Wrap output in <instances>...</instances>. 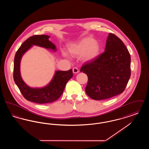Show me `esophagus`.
I'll use <instances>...</instances> for the list:
<instances>
[{
    "label": "esophagus",
    "mask_w": 149,
    "mask_h": 149,
    "mask_svg": "<svg viewBox=\"0 0 149 149\" xmlns=\"http://www.w3.org/2000/svg\"><path fill=\"white\" fill-rule=\"evenodd\" d=\"M72 71H73V72H74V74H77L78 72H79V70H78V69L77 68H74L72 69Z\"/></svg>",
    "instance_id": "esophagus-1"
}]
</instances>
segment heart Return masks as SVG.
<instances>
[{"label":"heart","mask_w":149,"mask_h":149,"mask_svg":"<svg viewBox=\"0 0 149 149\" xmlns=\"http://www.w3.org/2000/svg\"><path fill=\"white\" fill-rule=\"evenodd\" d=\"M68 50L73 56H80L84 62H89L98 56L100 52V47L98 43L91 37H86L76 42L70 43ZM65 56L67 54L64 52Z\"/></svg>","instance_id":"1"}]
</instances>
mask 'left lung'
I'll return each instance as SVG.
<instances>
[{
	"label": "left lung",
	"instance_id": "1",
	"mask_svg": "<svg viewBox=\"0 0 149 149\" xmlns=\"http://www.w3.org/2000/svg\"><path fill=\"white\" fill-rule=\"evenodd\" d=\"M104 51L80 69L88 78L85 92L96 100L122 93L131 76L130 54L121 40L109 33Z\"/></svg>",
	"mask_w": 149,
	"mask_h": 149
}]
</instances>
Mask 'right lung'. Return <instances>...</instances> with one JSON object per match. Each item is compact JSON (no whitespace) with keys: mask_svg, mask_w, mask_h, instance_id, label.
Here are the masks:
<instances>
[{"mask_svg":"<svg viewBox=\"0 0 149 149\" xmlns=\"http://www.w3.org/2000/svg\"><path fill=\"white\" fill-rule=\"evenodd\" d=\"M49 36L44 35L30 37L22 44L14 57L13 78L15 84L25 99L40 104L53 102L58 99L64 92L66 83L73 75L72 69L57 70L50 83L42 88H31L23 80L20 71L22 57L33 45L56 51V46L49 41Z\"/></svg>","mask_w":149,"mask_h":149,"instance_id":"right-lung-1","label":"right lung"}]
</instances>
